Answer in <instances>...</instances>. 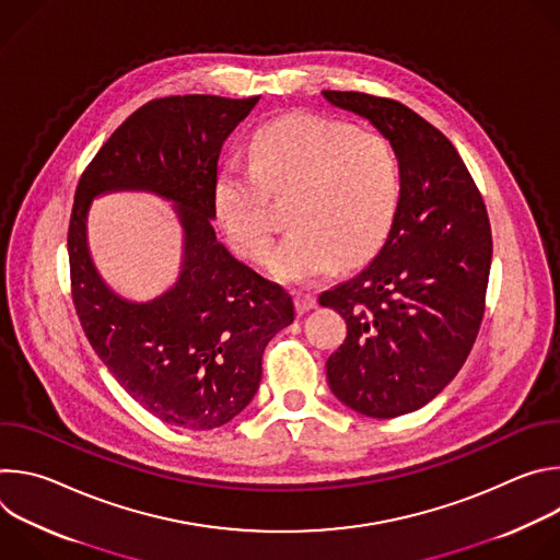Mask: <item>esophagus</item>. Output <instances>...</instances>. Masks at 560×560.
<instances>
[{"mask_svg":"<svg viewBox=\"0 0 560 560\" xmlns=\"http://www.w3.org/2000/svg\"><path fill=\"white\" fill-rule=\"evenodd\" d=\"M294 305L299 312H307L316 307V296L312 292H294Z\"/></svg>","mask_w":560,"mask_h":560,"instance_id":"obj_1","label":"esophagus"}]
</instances>
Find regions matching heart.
Returning <instances> with one entry per match:
<instances>
[{"label":"heart","mask_w":560,"mask_h":560,"mask_svg":"<svg viewBox=\"0 0 560 560\" xmlns=\"http://www.w3.org/2000/svg\"><path fill=\"white\" fill-rule=\"evenodd\" d=\"M272 199L288 201L294 230L268 259L275 279L314 283L378 250L401 201V166L389 139L322 115L272 121L248 164L221 171L217 219L228 242L264 261L277 234Z\"/></svg>","instance_id":"1"}]
</instances>
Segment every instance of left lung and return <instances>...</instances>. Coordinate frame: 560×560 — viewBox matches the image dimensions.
<instances>
[{
  "label": "left lung",
  "mask_w": 560,
  "mask_h": 560,
  "mask_svg": "<svg viewBox=\"0 0 560 560\" xmlns=\"http://www.w3.org/2000/svg\"><path fill=\"white\" fill-rule=\"evenodd\" d=\"M324 97L370 119L394 145L401 201L374 261L318 303L348 337L326 363L348 408L392 419L415 412L458 374L486 314L492 228L452 141L396 100L354 91Z\"/></svg>",
  "instance_id": "obj_1"
}]
</instances>
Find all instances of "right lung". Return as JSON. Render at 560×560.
I'll use <instances>...</instances> for the list:
<instances>
[{
  "instance_id": "right-lung-1",
  "label": "right lung",
  "mask_w": 560,
  "mask_h": 560,
  "mask_svg": "<svg viewBox=\"0 0 560 560\" xmlns=\"http://www.w3.org/2000/svg\"><path fill=\"white\" fill-rule=\"evenodd\" d=\"M259 97H159L137 108L77 184L68 223L70 296L93 350L117 383L164 423L214 430L259 389L268 341L294 322L292 296L236 261L212 228L219 154ZM139 187L173 198L187 230L185 270L164 298L110 293L85 246L90 199Z\"/></svg>"
}]
</instances>
